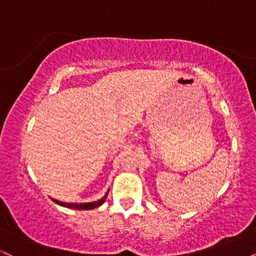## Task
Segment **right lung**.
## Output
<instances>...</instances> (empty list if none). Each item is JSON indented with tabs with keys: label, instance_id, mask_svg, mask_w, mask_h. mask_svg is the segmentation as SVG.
<instances>
[{
	"label": "right lung",
	"instance_id": "right-lung-1",
	"mask_svg": "<svg viewBox=\"0 0 256 256\" xmlns=\"http://www.w3.org/2000/svg\"><path fill=\"white\" fill-rule=\"evenodd\" d=\"M110 192V190H108ZM108 192L104 194V198H101L98 201H94V202H84V204H70V202H62V201H58V200H55V198H52V201L55 202V204H58V206H62V207H66V208H71V210H94V208L98 207V206L104 204L106 198H107V195H108Z\"/></svg>",
	"mask_w": 256,
	"mask_h": 256
}]
</instances>
